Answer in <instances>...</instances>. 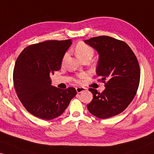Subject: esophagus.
I'll return each mask as SVG.
<instances>
[{
	"label": "esophagus",
	"instance_id": "esophagus-1",
	"mask_svg": "<svg viewBox=\"0 0 154 154\" xmlns=\"http://www.w3.org/2000/svg\"><path fill=\"white\" fill-rule=\"evenodd\" d=\"M86 90V88L84 87H77L76 88V91L77 93H81L82 92H84Z\"/></svg>",
	"mask_w": 154,
	"mask_h": 154
}]
</instances>
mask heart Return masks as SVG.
I'll use <instances>...</instances> for the list:
<instances>
[{"mask_svg":"<svg viewBox=\"0 0 154 154\" xmlns=\"http://www.w3.org/2000/svg\"><path fill=\"white\" fill-rule=\"evenodd\" d=\"M75 53H76V55L77 56L78 58H79L82 61L84 59H86V58H89V59H91L92 56L94 55V49L92 48L91 46L89 45H86L84 42H79L78 43L77 46H75ZM67 54H66L64 56L65 59L66 57ZM80 79L83 77V75H80L79 76ZM76 82H80L81 80L80 79H77Z\"/></svg>","mask_w":154,"mask_h":154,"instance_id":"obj_1","label":"heart"}]
</instances>
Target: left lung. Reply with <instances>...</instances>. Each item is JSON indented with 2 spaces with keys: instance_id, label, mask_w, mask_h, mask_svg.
Segmentation results:
<instances>
[{
  "instance_id": "8db88e82",
  "label": "left lung",
  "mask_w": 154,
  "mask_h": 154,
  "mask_svg": "<svg viewBox=\"0 0 154 154\" xmlns=\"http://www.w3.org/2000/svg\"><path fill=\"white\" fill-rule=\"evenodd\" d=\"M84 42L97 51V75L107 82L101 93L90 88L93 99L87 105L97 118H110L125 110L132 101L140 82V67L135 54L125 42L109 36H99Z\"/></svg>"
}]
</instances>
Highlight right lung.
Segmentation results:
<instances>
[{"label":"right lung","mask_w":154,"mask_h":154,"mask_svg":"<svg viewBox=\"0 0 154 154\" xmlns=\"http://www.w3.org/2000/svg\"><path fill=\"white\" fill-rule=\"evenodd\" d=\"M71 45V39L45 41L27 46L17 58L14 88L24 108L35 116L45 120L57 118L76 95L75 88L62 90L53 86L50 77L60 69Z\"/></svg>","instance_id":"right-lung-1"}]
</instances>
